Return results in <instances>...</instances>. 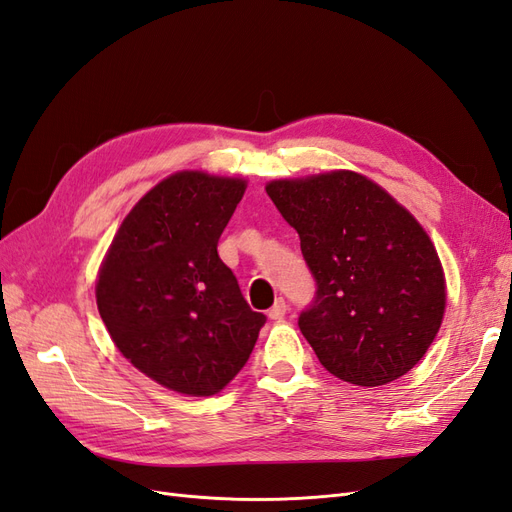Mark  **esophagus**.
I'll return each instance as SVG.
<instances>
[{"instance_id":"34e87169","label":"esophagus","mask_w":512,"mask_h":512,"mask_svg":"<svg viewBox=\"0 0 512 512\" xmlns=\"http://www.w3.org/2000/svg\"><path fill=\"white\" fill-rule=\"evenodd\" d=\"M286 309H288V305H286V301H284L282 297L275 299L273 307L269 309V318H271V320H282L284 314H286Z\"/></svg>"}]
</instances>
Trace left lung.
<instances>
[{
    "instance_id": "8db88e82",
    "label": "left lung",
    "mask_w": 512,
    "mask_h": 512,
    "mask_svg": "<svg viewBox=\"0 0 512 512\" xmlns=\"http://www.w3.org/2000/svg\"><path fill=\"white\" fill-rule=\"evenodd\" d=\"M267 194L299 232L316 280L299 329L322 367L356 386L408 374L446 307L442 265L423 226L352 170L271 181Z\"/></svg>"
}]
</instances>
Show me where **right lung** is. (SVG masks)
Wrapping results in <instances>:
<instances>
[{
  "label": "right lung",
  "mask_w": 512,
  "mask_h": 512,
  "mask_svg": "<svg viewBox=\"0 0 512 512\" xmlns=\"http://www.w3.org/2000/svg\"><path fill=\"white\" fill-rule=\"evenodd\" d=\"M243 192V179L203 170L166 177L126 215L100 267L98 312L115 346L181 395L220 393L267 322L218 256Z\"/></svg>",
  "instance_id": "add662e5"
}]
</instances>
